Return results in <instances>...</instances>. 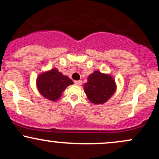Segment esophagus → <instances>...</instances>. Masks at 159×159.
<instances>
[{
  "label": "esophagus",
  "mask_w": 159,
  "mask_h": 159,
  "mask_svg": "<svg viewBox=\"0 0 159 159\" xmlns=\"http://www.w3.org/2000/svg\"><path fill=\"white\" fill-rule=\"evenodd\" d=\"M74 83L76 85H81L82 84V81L81 80H79V81H75Z\"/></svg>",
  "instance_id": "34e87169"
}]
</instances>
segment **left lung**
<instances>
[{
	"mask_svg": "<svg viewBox=\"0 0 159 159\" xmlns=\"http://www.w3.org/2000/svg\"><path fill=\"white\" fill-rule=\"evenodd\" d=\"M84 92L92 103H105L116 90V84L111 75L95 71L88 76Z\"/></svg>",
	"mask_w": 159,
	"mask_h": 159,
	"instance_id": "left-lung-1",
	"label": "left lung"
}]
</instances>
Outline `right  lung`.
<instances>
[{
    "mask_svg": "<svg viewBox=\"0 0 159 159\" xmlns=\"http://www.w3.org/2000/svg\"><path fill=\"white\" fill-rule=\"evenodd\" d=\"M73 81L63 75L57 69L42 73L36 80L38 90L45 98L56 101L61 97L62 92Z\"/></svg>",
    "mask_w": 159,
    "mask_h": 159,
    "instance_id": "right-lung-1",
    "label": "right lung"
}]
</instances>
